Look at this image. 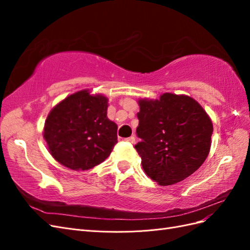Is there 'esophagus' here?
<instances>
[{"label": "esophagus", "mask_w": 250, "mask_h": 250, "mask_svg": "<svg viewBox=\"0 0 250 250\" xmlns=\"http://www.w3.org/2000/svg\"><path fill=\"white\" fill-rule=\"evenodd\" d=\"M125 141H126V142H128V143H131V144H133V143L135 142V138H134V137H130V138H127V139H125Z\"/></svg>", "instance_id": "obj_1"}]
</instances>
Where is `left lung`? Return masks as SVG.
I'll list each match as a JSON object with an SVG mask.
<instances>
[{"label":"left lung","mask_w":250,"mask_h":250,"mask_svg":"<svg viewBox=\"0 0 250 250\" xmlns=\"http://www.w3.org/2000/svg\"><path fill=\"white\" fill-rule=\"evenodd\" d=\"M134 148L143 169L161 186H171L199 169L210 148L213 123L193 98L171 93L139 100Z\"/></svg>","instance_id":"8db88e82"}]
</instances>
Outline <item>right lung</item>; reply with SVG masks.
<instances>
[{
    "mask_svg": "<svg viewBox=\"0 0 250 250\" xmlns=\"http://www.w3.org/2000/svg\"><path fill=\"white\" fill-rule=\"evenodd\" d=\"M108 99L88 89L59 102L46 120L43 138L51 155L72 170H88L109 156L118 126L107 118Z\"/></svg>",
    "mask_w": 250,
    "mask_h": 250,
    "instance_id": "obj_1",
    "label": "right lung"
}]
</instances>
